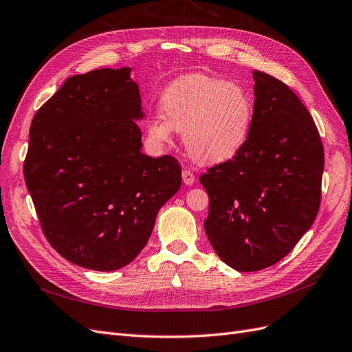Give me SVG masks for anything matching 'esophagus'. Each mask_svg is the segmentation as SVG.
I'll use <instances>...</instances> for the list:
<instances>
[{"label": "esophagus", "instance_id": "esophagus-1", "mask_svg": "<svg viewBox=\"0 0 352 352\" xmlns=\"http://www.w3.org/2000/svg\"><path fill=\"white\" fill-rule=\"evenodd\" d=\"M181 175H183V181H184V184H187V186H191L192 183H195V179H196V177H195V174H192L190 169H183V173H181Z\"/></svg>", "mask_w": 352, "mask_h": 352}]
</instances>
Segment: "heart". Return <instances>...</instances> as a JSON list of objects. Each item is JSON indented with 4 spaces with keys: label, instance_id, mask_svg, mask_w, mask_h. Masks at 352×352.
<instances>
[{
    "label": "heart",
    "instance_id": "b5f03b06",
    "mask_svg": "<svg viewBox=\"0 0 352 352\" xmlns=\"http://www.w3.org/2000/svg\"><path fill=\"white\" fill-rule=\"evenodd\" d=\"M161 109L147 122L149 138L165 144L173 130L181 131L190 156L203 164H221L240 153L254 120L253 98L243 86L203 74L169 85Z\"/></svg>",
    "mask_w": 352,
    "mask_h": 352
}]
</instances>
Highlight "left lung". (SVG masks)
Wrapping results in <instances>:
<instances>
[{
	"mask_svg": "<svg viewBox=\"0 0 352 352\" xmlns=\"http://www.w3.org/2000/svg\"><path fill=\"white\" fill-rule=\"evenodd\" d=\"M254 120L243 151L200 175L209 196L205 231L240 272L285 257L320 206L324 152L310 112L274 76L254 70Z\"/></svg>",
	"mask_w": 352,
	"mask_h": 352,
	"instance_id": "left-lung-1",
	"label": "left lung"
}]
</instances>
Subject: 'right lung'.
<instances>
[{"label":"right lung","mask_w":352,"mask_h":352,"mask_svg":"<svg viewBox=\"0 0 352 352\" xmlns=\"http://www.w3.org/2000/svg\"><path fill=\"white\" fill-rule=\"evenodd\" d=\"M143 117L130 69L67 78L30 124L25 181L43 235L69 262L109 272L146 245L181 186L174 156L142 153Z\"/></svg>","instance_id":"obj_1"}]
</instances>
